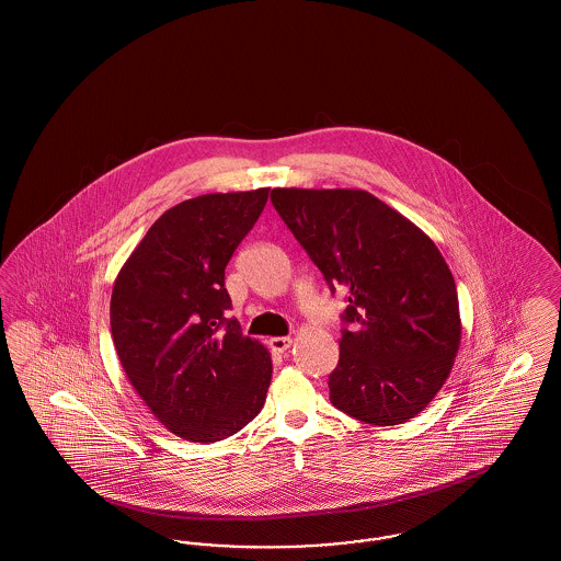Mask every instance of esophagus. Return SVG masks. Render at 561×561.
<instances>
[{"label":"esophagus","instance_id":"1","mask_svg":"<svg viewBox=\"0 0 561 561\" xmlns=\"http://www.w3.org/2000/svg\"><path fill=\"white\" fill-rule=\"evenodd\" d=\"M268 347L273 348L275 353H284L293 347V339L290 336H275L268 341Z\"/></svg>","mask_w":561,"mask_h":561}]
</instances>
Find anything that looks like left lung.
<instances>
[{
  "label": "left lung",
  "mask_w": 561,
  "mask_h": 561,
  "mask_svg": "<svg viewBox=\"0 0 561 561\" xmlns=\"http://www.w3.org/2000/svg\"><path fill=\"white\" fill-rule=\"evenodd\" d=\"M282 216L330 293L345 290L330 401L393 427L437 396L460 345L453 273L414 222L359 188H273Z\"/></svg>",
  "instance_id": "obj_1"
}]
</instances>
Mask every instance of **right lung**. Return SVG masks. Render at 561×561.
Wrapping results in <instances>:
<instances>
[{
    "instance_id": "add662e5",
    "label": "right lung",
    "mask_w": 561,
    "mask_h": 561,
    "mask_svg": "<svg viewBox=\"0 0 561 561\" xmlns=\"http://www.w3.org/2000/svg\"><path fill=\"white\" fill-rule=\"evenodd\" d=\"M268 188L199 195L161 214L119 271L111 336L136 393L174 435L210 444L263 408L271 355L227 318L225 267Z\"/></svg>"
}]
</instances>
